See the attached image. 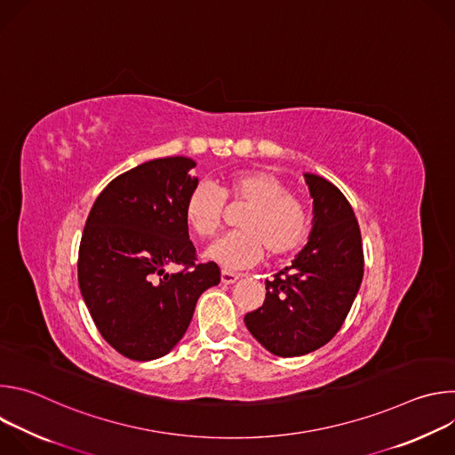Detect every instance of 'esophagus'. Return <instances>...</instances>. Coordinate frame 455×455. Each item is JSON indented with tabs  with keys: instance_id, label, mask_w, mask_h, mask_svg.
Returning a JSON list of instances; mask_svg holds the SVG:
<instances>
[{
	"instance_id": "obj_1",
	"label": "esophagus",
	"mask_w": 455,
	"mask_h": 455,
	"mask_svg": "<svg viewBox=\"0 0 455 455\" xmlns=\"http://www.w3.org/2000/svg\"><path fill=\"white\" fill-rule=\"evenodd\" d=\"M241 275L235 274V272H230V270H223L221 272V283L223 284H234Z\"/></svg>"
}]
</instances>
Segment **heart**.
Listing matches in <instances>:
<instances>
[{"mask_svg": "<svg viewBox=\"0 0 455 455\" xmlns=\"http://www.w3.org/2000/svg\"><path fill=\"white\" fill-rule=\"evenodd\" d=\"M225 202L248 205L237 220L241 230L223 235L207 250V257L225 268L251 267L267 250L274 257L284 255L306 235L307 212L302 200L270 171H239L220 188L211 181L194 185L183 205L188 228L200 237H212L223 225Z\"/></svg>", "mask_w": 455, "mask_h": 455, "instance_id": "1", "label": "heart"}]
</instances>
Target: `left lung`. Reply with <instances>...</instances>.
<instances>
[{"mask_svg":"<svg viewBox=\"0 0 455 455\" xmlns=\"http://www.w3.org/2000/svg\"><path fill=\"white\" fill-rule=\"evenodd\" d=\"M313 232L291 267L267 281L261 307L244 315L248 331L277 356H300L342 328L363 277L362 234L351 204L328 180L306 174Z\"/></svg>","mask_w":455,"mask_h":455,"instance_id":"left-lung-1","label":"left lung"}]
</instances>
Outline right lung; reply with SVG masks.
<instances>
[{
  "label": "right lung",
  "mask_w": 455,
  "mask_h": 455,
  "mask_svg": "<svg viewBox=\"0 0 455 455\" xmlns=\"http://www.w3.org/2000/svg\"><path fill=\"white\" fill-rule=\"evenodd\" d=\"M185 156L146 162L111 180L84 225L77 275L102 339L132 360L167 355L185 335L200 295L220 284L216 263L198 265L183 205L198 183ZM182 270L167 275L164 267Z\"/></svg>",
  "instance_id": "obj_1"
}]
</instances>
